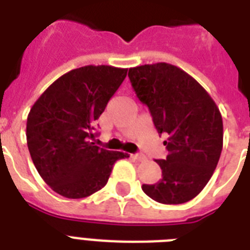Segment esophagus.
<instances>
[{
  "label": "esophagus",
  "mask_w": 250,
  "mask_h": 250,
  "mask_svg": "<svg viewBox=\"0 0 250 250\" xmlns=\"http://www.w3.org/2000/svg\"><path fill=\"white\" fill-rule=\"evenodd\" d=\"M132 157L135 160L139 161V162H144V161H146V157H145L144 154H133Z\"/></svg>",
  "instance_id": "obj_1"
}]
</instances>
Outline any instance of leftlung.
<instances>
[{"mask_svg": "<svg viewBox=\"0 0 250 250\" xmlns=\"http://www.w3.org/2000/svg\"><path fill=\"white\" fill-rule=\"evenodd\" d=\"M128 78L158 133L167 136L166 160L156 161L162 178L141 188L161 204L189 201L208 184L221 157V111L204 86L174 64L137 66L129 68Z\"/></svg>", "mask_w": 250, "mask_h": 250, "instance_id": "8db88e82", "label": "left lung"}]
</instances>
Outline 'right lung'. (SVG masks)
Instances as JSON below:
<instances>
[{
  "instance_id": "1",
  "label": "right lung",
  "mask_w": 250,
  "mask_h": 250,
  "mask_svg": "<svg viewBox=\"0 0 250 250\" xmlns=\"http://www.w3.org/2000/svg\"><path fill=\"white\" fill-rule=\"evenodd\" d=\"M127 68L84 66L41 94L27 118V145L44 182L67 198L88 197L106 186L118 160L128 154L94 145L96 121L123 83Z\"/></svg>"
}]
</instances>
